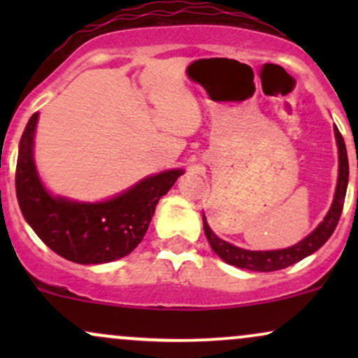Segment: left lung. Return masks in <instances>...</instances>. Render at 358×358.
<instances>
[{
  "mask_svg": "<svg viewBox=\"0 0 358 358\" xmlns=\"http://www.w3.org/2000/svg\"><path fill=\"white\" fill-rule=\"evenodd\" d=\"M335 138L336 146H338V182H336L335 199L331 203L330 210H328L327 217H324L322 224L315 229L310 236L305 237L298 244L291 245L286 249L278 250H248L236 248V245L229 244V242L219 239L212 229L208 227L207 220L203 215V231L207 236L208 244L213 249V252L219 256L222 261L227 264L236 266L241 269L249 271H259V273H271V271L285 269L287 266L294 264V262L301 261L315 250H318L322 245L330 239L334 234L336 224H338L340 215L343 210L345 195H347V185H348V158H347V148H345V141L340 134L338 127H335Z\"/></svg>",
  "mask_w": 358,
  "mask_h": 358,
  "instance_id": "1",
  "label": "left lung"
}]
</instances>
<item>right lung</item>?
<instances>
[{"label": "right lung", "mask_w": 358, "mask_h": 358, "mask_svg": "<svg viewBox=\"0 0 358 358\" xmlns=\"http://www.w3.org/2000/svg\"><path fill=\"white\" fill-rule=\"evenodd\" d=\"M36 121L35 113L20 139L16 162V199L24 220L53 252L77 264H102L127 256L143 241L159 199L183 170L148 176L99 203L52 196L40 182L34 162Z\"/></svg>", "instance_id": "right-lung-1"}]
</instances>
